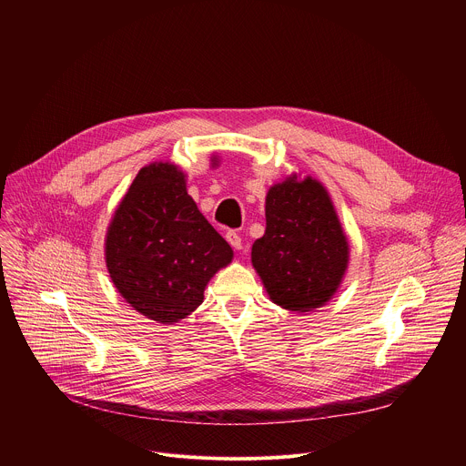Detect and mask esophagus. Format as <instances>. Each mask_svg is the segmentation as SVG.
<instances>
[{
    "label": "esophagus",
    "mask_w": 466,
    "mask_h": 466,
    "mask_svg": "<svg viewBox=\"0 0 466 466\" xmlns=\"http://www.w3.org/2000/svg\"><path fill=\"white\" fill-rule=\"evenodd\" d=\"M225 239L228 241V245H230L232 248L241 250V236H239L236 230H228V232L225 234Z\"/></svg>",
    "instance_id": "obj_1"
}]
</instances>
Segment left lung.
<instances>
[{"label":"left lung","instance_id":"left-lung-1","mask_svg":"<svg viewBox=\"0 0 466 466\" xmlns=\"http://www.w3.org/2000/svg\"><path fill=\"white\" fill-rule=\"evenodd\" d=\"M263 238L252 245V265L271 300L291 311L326 304L343 280L349 241L324 186L289 177L265 198Z\"/></svg>","mask_w":466,"mask_h":466}]
</instances>
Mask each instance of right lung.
Listing matches in <instances>:
<instances>
[{
  "mask_svg": "<svg viewBox=\"0 0 466 466\" xmlns=\"http://www.w3.org/2000/svg\"><path fill=\"white\" fill-rule=\"evenodd\" d=\"M106 268L121 297L158 322H177L205 299L232 259L230 245L197 210L184 173L151 164L132 180L106 232Z\"/></svg>",
  "mask_w": 466,
  "mask_h": 466,
  "instance_id": "obj_1",
  "label": "right lung"
}]
</instances>
